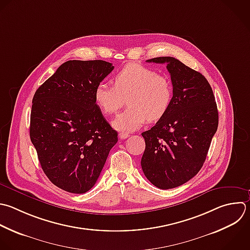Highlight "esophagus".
Returning <instances> with one entry per match:
<instances>
[{"mask_svg":"<svg viewBox=\"0 0 250 250\" xmlns=\"http://www.w3.org/2000/svg\"><path fill=\"white\" fill-rule=\"evenodd\" d=\"M118 136H119V138H120L121 140H123V139H127V138L129 137V134L126 133V132H120Z\"/></svg>","mask_w":250,"mask_h":250,"instance_id":"obj_1","label":"esophagus"}]
</instances>
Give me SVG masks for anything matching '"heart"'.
Instances as JSON below:
<instances>
[{"instance_id":"b5f03b06","label":"heart","mask_w":250,"mask_h":250,"mask_svg":"<svg viewBox=\"0 0 250 250\" xmlns=\"http://www.w3.org/2000/svg\"><path fill=\"white\" fill-rule=\"evenodd\" d=\"M114 86L100 83L94 91L97 105L105 115L115 114L125 104L128 107L113 120L119 131H135L146 119L157 121L169 110L173 101L171 80L154 69L129 63L113 77Z\"/></svg>"}]
</instances>
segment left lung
<instances>
[{
    "instance_id": "8db88e82",
    "label": "left lung",
    "mask_w": 250,
    "mask_h": 250,
    "mask_svg": "<svg viewBox=\"0 0 250 250\" xmlns=\"http://www.w3.org/2000/svg\"><path fill=\"white\" fill-rule=\"evenodd\" d=\"M167 63L173 101L167 113L142 136L146 149L141 165L155 187H179L201 169L218 128V109L206 78L171 57L147 60Z\"/></svg>"
}]
</instances>
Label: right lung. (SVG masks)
<instances>
[{
    "label": "right lung",
    "mask_w": 250,
    "mask_h": 250,
    "mask_svg": "<svg viewBox=\"0 0 250 250\" xmlns=\"http://www.w3.org/2000/svg\"><path fill=\"white\" fill-rule=\"evenodd\" d=\"M104 61H68L36 91L30 139L49 180L72 193L91 189L117 143L94 91L112 70Z\"/></svg>",
    "instance_id": "1"
}]
</instances>
